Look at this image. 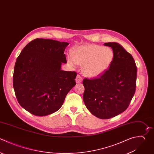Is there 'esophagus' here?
<instances>
[{"instance_id": "34e87169", "label": "esophagus", "mask_w": 154, "mask_h": 154, "mask_svg": "<svg viewBox=\"0 0 154 154\" xmlns=\"http://www.w3.org/2000/svg\"><path fill=\"white\" fill-rule=\"evenodd\" d=\"M82 81V78L80 75H78L76 78V83H80Z\"/></svg>"}]
</instances>
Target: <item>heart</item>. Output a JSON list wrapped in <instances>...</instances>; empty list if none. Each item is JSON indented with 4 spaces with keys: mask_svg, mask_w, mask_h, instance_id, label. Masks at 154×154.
<instances>
[{
    "mask_svg": "<svg viewBox=\"0 0 154 154\" xmlns=\"http://www.w3.org/2000/svg\"><path fill=\"white\" fill-rule=\"evenodd\" d=\"M114 57L113 51L109 47L96 45L81 46L69 54V63L75 67L82 66L83 73L88 77L94 78L106 72L111 65Z\"/></svg>",
    "mask_w": 154,
    "mask_h": 154,
    "instance_id": "obj_1",
    "label": "heart"
}]
</instances>
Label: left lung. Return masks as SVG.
I'll return each mask as SVG.
<instances>
[{
  "label": "left lung",
  "mask_w": 154,
  "mask_h": 154,
  "mask_svg": "<svg viewBox=\"0 0 154 154\" xmlns=\"http://www.w3.org/2000/svg\"><path fill=\"white\" fill-rule=\"evenodd\" d=\"M104 45L113 51V61L109 69L98 78L84 79L83 100L92 114L108 119L128 107L135 91L137 67L132 55L120 45L110 42Z\"/></svg>",
  "instance_id": "obj_1"
}]
</instances>
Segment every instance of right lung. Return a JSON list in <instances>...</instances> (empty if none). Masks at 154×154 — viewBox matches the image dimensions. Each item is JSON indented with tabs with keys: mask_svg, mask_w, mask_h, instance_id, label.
Wrapping results in <instances>:
<instances>
[{
	"mask_svg": "<svg viewBox=\"0 0 154 154\" xmlns=\"http://www.w3.org/2000/svg\"><path fill=\"white\" fill-rule=\"evenodd\" d=\"M69 43L37 38L29 43L17 58L13 87L20 105L30 113L45 116L57 111L76 85L75 72L61 70L67 63Z\"/></svg>",
	"mask_w": 154,
	"mask_h": 154,
	"instance_id": "add662e5",
	"label": "right lung"
}]
</instances>
